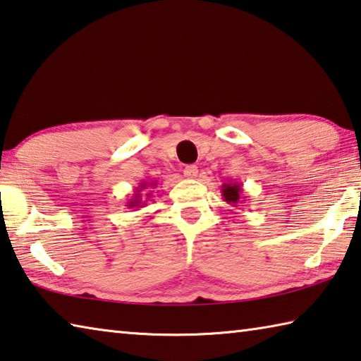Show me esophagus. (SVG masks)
I'll return each mask as SVG.
<instances>
[{"instance_id": "34e87169", "label": "esophagus", "mask_w": 361, "mask_h": 361, "mask_svg": "<svg viewBox=\"0 0 361 361\" xmlns=\"http://www.w3.org/2000/svg\"><path fill=\"white\" fill-rule=\"evenodd\" d=\"M183 173H185L186 178H195V176L199 175V169H197V166H192V164H191V166L185 167V172H183Z\"/></svg>"}]
</instances>
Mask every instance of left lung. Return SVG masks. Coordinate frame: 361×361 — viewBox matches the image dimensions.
<instances>
[{"label": "left lung", "mask_w": 361, "mask_h": 361, "mask_svg": "<svg viewBox=\"0 0 361 361\" xmlns=\"http://www.w3.org/2000/svg\"><path fill=\"white\" fill-rule=\"evenodd\" d=\"M221 192H222V197L228 203V205L232 207H240L241 203H245L246 197H243V188H241V183H224L221 188Z\"/></svg>", "instance_id": "8db88e82"}]
</instances>
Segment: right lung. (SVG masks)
Wrapping results in <instances>:
<instances>
[{
  "label": "right lung",
  "mask_w": 361,
  "mask_h": 361,
  "mask_svg": "<svg viewBox=\"0 0 361 361\" xmlns=\"http://www.w3.org/2000/svg\"><path fill=\"white\" fill-rule=\"evenodd\" d=\"M158 186V181H142L139 183V186L135 188V191L133 194V199H129L128 203V208H139L143 207L147 203V200L152 197V192H145L142 194V191H147L148 188H156Z\"/></svg>",
  "instance_id": "right-lung-1"
}]
</instances>
